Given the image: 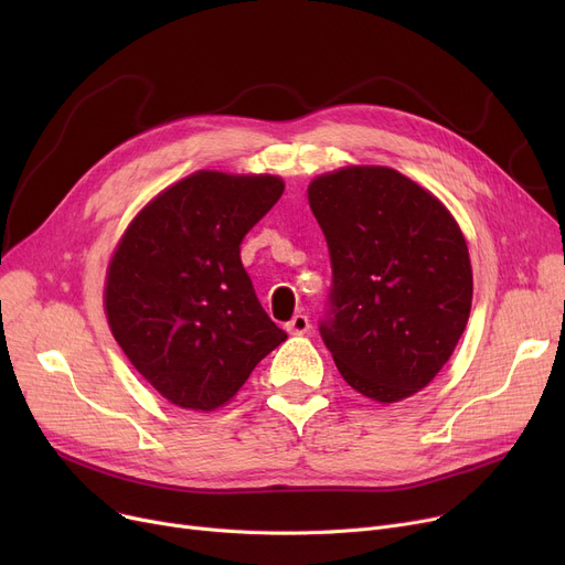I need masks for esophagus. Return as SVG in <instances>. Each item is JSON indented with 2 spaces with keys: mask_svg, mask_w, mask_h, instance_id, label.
<instances>
[{
  "mask_svg": "<svg viewBox=\"0 0 565 565\" xmlns=\"http://www.w3.org/2000/svg\"><path fill=\"white\" fill-rule=\"evenodd\" d=\"M309 318L305 316V313H298V316H292L288 322H286V332L288 334H307L309 332Z\"/></svg>",
  "mask_w": 565,
  "mask_h": 565,
  "instance_id": "esophagus-1",
  "label": "esophagus"
}]
</instances>
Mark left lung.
I'll return each instance as SVG.
<instances>
[{"label": "left lung", "mask_w": 565, "mask_h": 565, "mask_svg": "<svg viewBox=\"0 0 565 565\" xmlns=\"http://www.w3.org/2000/svg\"><path fill=\"white\" fill-rule=\"evenodd\" d=\"M307 194L332 258V311L320 334L339 373L377 403L414 396L449 362L471 311L456 217L392 167L320 173Z\"/></svg>", "instance_id": "8db88e82"}]
</instances>
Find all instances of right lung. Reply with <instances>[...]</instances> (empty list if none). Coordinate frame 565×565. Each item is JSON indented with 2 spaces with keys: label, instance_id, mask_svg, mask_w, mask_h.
<instances>
[{
  "label": "right lung",
  "instance_id": "add662e5",
  "mask_svg": "<svg viewBox=\"0 0 565 565\" xmlns=\"http://www.w3.org/2000/svg\"><path fill=\"white\" fill-rule=\"evenodd\" d=\"M281 194L273 173L201 169L148 201L116 243L105 277L109 330L169 403L224 407L286 341L241 260L243 237Z\"/></svg>",
  "mask_w": 565,
  "mask_h": 565
}]
</instances>
